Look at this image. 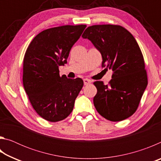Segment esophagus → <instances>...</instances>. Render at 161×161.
Returning a JSON list of instances; mask_svg holds the SVG:
<instances>
[{
    "mask_svg": "<svg viewBox=\"0 0 161 161\" xmlns=\"http://www.w3.org/2000/svg\"><path fill=\"white\" fill-rule=\"evenodd\" d=\"M84 85H88V84H90L92 81H91V80H88V79H84Z\"/></svg>",
    "mask_w": 161,
    "mask_h": 161,
    "instance_id": "obj_1",
    "label": "esophagus"
}]
</instances>
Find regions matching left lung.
Returning <instances> with one entry per match:
<instances>
[{"label":"left lung","instance_id":"obj_1","mask_svg":"<svg viewBox=\"0 0 161 161\" xmlns=\"http://www.w3.org/2000/svg\"><path fill=\"white\" fill-rule=\"evenodd\" d=\"M81 37L90 40L102 54V67L114 72L108 85L94 82L97 111L111 121L129 118L137 109L148 84L143 57L134 37L114 25L89 26Z\"/></svg>","mask_w":161,"mask_h":161}]
</instances>
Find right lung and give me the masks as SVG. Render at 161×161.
<instances>
[{
  "label": "right lung",
  "mask_w": 161,
  "mask_h": 161,
  "mask_svg": "<svg viewBox=\"0 0 161 161\" xmlns=\"http://www.w3.org/2000/svg\"><path fill=\"white\" fill-rule=\"evenodd\" d=\"M86 27L64 25L45 30L34 37L25 52L24 88L35 111L48 121L67 118L83 87L81 78L60 77L59 67L67 64L71 48Z\"/></svg>",
  "instance_id": "add662e5"
}]
</instances>
